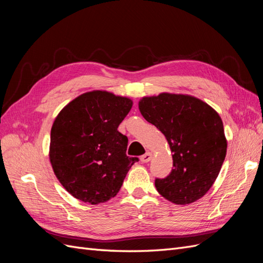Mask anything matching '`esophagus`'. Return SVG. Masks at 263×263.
Listing matches in <instances>:
<instances>
[{
  "label": "esophagus",
  "mask_w": 263,
  "mask_h": 263,
  "mask_svg": "<svg viewBox=\"0 0 263 263\" xmlns=\"http://www.w3.org/2000/svg\"><path fill=\"white\" fill-rule=\"evenodd\" d=\"M151 159H153V154H151V153H146L144 156L140 157L141 162H144V163L149 162V161L151 160Z\"/></svg>",
  "instance_id": "34e87169"
}]
</instances>
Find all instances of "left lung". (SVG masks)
<instances>
[{
  "label": "left lung",
  "instance_id": "8db88e82",
  "mask_svg": "<svg viewBox=\"0 0 263 263\" xmlns=\"http://www.w3.org/2000/svg\"><path fill=\"white\" fill-rule=\"evenodd\" d=\"M138 107L146 121L164 135L173 154L171 173L155 181L159 194L177 205L203 197L226 157L227 139L218 113L192 95L166 92L144 97Z\"/></svg>",
  "mask_w": 263,
  "mask_h": 263
}]
</instances>
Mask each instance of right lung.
Instances as JSON below:
<instances>
[{
  "label": "right lung",
  "instance_id": "1",
  "mask_svg": "<svg viewBox=\"0 0 263 263\" xmlns=\"http://www.w3.org/2000/svg\"><path fill=\"white\" fill-rule=\"evenodd\" d=\"M132 106L128 98L95 90L79 95L55 117L49 160L61 185L78 200L107 202L138 161L126 155L128 139L117 130Z\"/></svg>",
  "mask_w": 263,
  "mask_h": 263
}]
</instances>
